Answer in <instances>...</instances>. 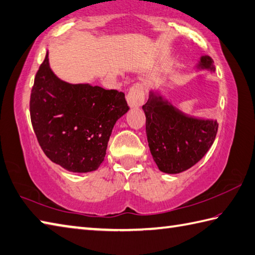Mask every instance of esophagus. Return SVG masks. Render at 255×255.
I'll list each match as a JSON object with an SVG mask.
<instances>
[{
  "label": "esophagus",
  "mask_w": 255,
  "mask_h": 255,
  "mask_svg": "<svg viewBox=\"0 0 255 255\" xmlns=\"http://www.w3.org/2000/svg\"><path fill=\"white\" fill-rule=\"evenodd\" d=\"M144 93L140 84H136L130 88L127 95V103L130 108H139L143 104Z\"/></svg>",
  "instance_id": "esophagus-1"
}]
</instances>
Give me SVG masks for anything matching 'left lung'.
Wrapping results in <instances>:
<instances>
[{"label": "left lung", "mask_w": 255, "mask_h": 255, "mask_svg": "<svg viewBox=\"0 0 255 255\" xmlns=\"http://www.w3.org/2000/svg\"><path fill=\"white\" fill-rule=\"evenodd\" d=\"M196 68L216 71L212 58L208 55L200 57ZM142 109L146 115L149 149L159 170L164 173L188 170L201 160L216 139V119L181 112L161 89L150 92Z\"/></svg>", "instance_id": "left-lung-1"}]
</instances>
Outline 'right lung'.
<instances>
[{
  "label": "right lung",
  "mask_w": 255,
  "mask_h": 255,
  "mask_svg": "<svg viewBox=\"0 0 255 255\" xmlns=\"http://www.w3.org/2000/svg\"><path fill=\"white\" fill-rule=\"evenodd\" d=\"M128 111L124 93L62 81L46 53L34 79L29 112L39 146L53 162L72 172L97 170L115 124Z\"/></svg>",
  "instance_id": "1"
}]
</instances>
